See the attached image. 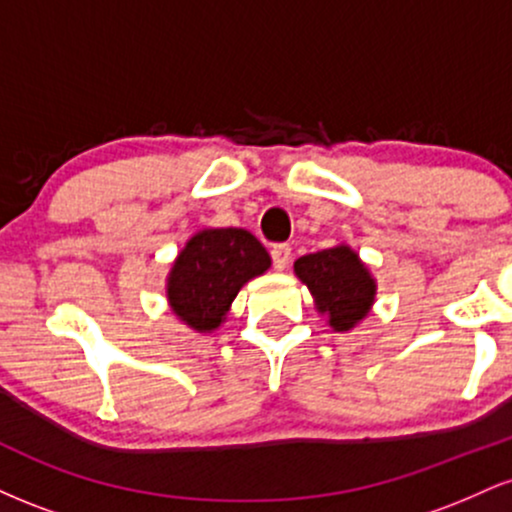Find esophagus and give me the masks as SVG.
Masks as SVG:
<instances>
[{
    "label": "esophagus",
    "mask_w": 512,
    "mask_h": 512,
    "mask_svg": "<svg viewBox=\"0 0 512 512\" xmlns=\"http://www.w3.org/2000/svg\"><path fill=\"white\" fill-rule=\"evenodd\" d=\"M289 260H291V245H286V243H279V245H274L272 248V262H274V269H286V264H289Z\"/></svg>",
    "instance_id": "1"
}]
</instances>
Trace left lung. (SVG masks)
<instances>
[{
  "mask_svg": "<svg viewBox=\"0 0 512 512\" xmlns=\"http://www.w3.org/2000/svg\"><path fill=\"white\" fill-rule=\"evenodd\" d=\"M293 272L313 293L317 313L327 315L334 332H349L370 313L375 279L349 245L298 257Z\"/></svg>",
  "mask_w": 512,
  "mask_h": 512,
  "instance_id": "1",
  "label": "left lung"
}]
</instances>
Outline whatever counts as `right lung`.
<instances>
[{"label": "right lung", "instance_id": "right-lung-1", "mask_svg": "<svg viewBox=\"0 0 512 512\" xmlns=\"http://www.w3.org/2000/svg\"><path fill=\"white\" fill-rule=\"evenodd\" d=\"M269 264V252L245 228H202L170 267V310L195 332L216 330L238 291L267 272Z\"/></svg>", "mask_w": 512, "mask_h": 512}]
</instances>
